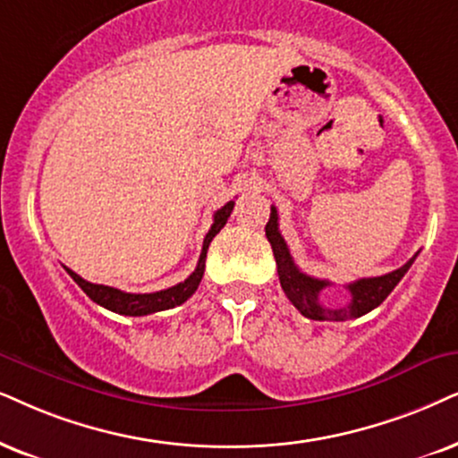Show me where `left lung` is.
<instances>
[{
	"mask_svg": "<svg viewBox=\"0 0 458 458\" xmlns=\"http://www.w3.org/2000/svg\"><path fill=\"white\" fill-rule=\"evenodd\" d=\"M266 239L270 241L272 253L276 259V272H279V281L283 292L289 298L296 309L302 312L304 317L315 321H346V319H357V317L366 315V312L374 310L376 306L385 302V298L395 289V285L402 281V276L406 275L410 266L416 259H408L402 268L389 272L383 276H369V279H359L346 285L351 292V302L340 309H329L319 302L321 292L329 285V281L315 279L302 272L293 262L292 253H289L287 242L279 233V213L276 207H270V219L266 224Z\"/></svg>",
	"mask_w": 458,
	"mask_h": 458,
	"instance_id": "1",
	"label": "left lung"
}]
</instances>
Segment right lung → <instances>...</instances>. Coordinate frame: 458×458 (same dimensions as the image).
Here are the masks:
<instances>
[{
    "label": "right lung",
    "instance_id": "obj_1",
    "mask_svg": "<svg viewBox=\"0 0 458 458\" xmlns=\"http://www.w3.org/2000/svg\"><path fill=\"white\" fill-rule=\"evenodd\" d=\"M234 209V200L225 202L222 209L216 211L213 216V225L211 230L205 236V242H202V251L199 258V264L192 275L188 276L186 281L177 283L169 289H162V292H154V293H126L120 292V289L109 287V285H97V283L84 281L82 276L75 275L73 270H67V275L82 287V292L89 296L92 302H97L103 309L118 312V315H129V317H143V315H152V312H160V310H169L175 309V306L183 304L186 300L192 296V293L199 289L202 275H205V259H207V249H209L213 236H216L219 230L224 228L225 222H228L230 213Z\"/></svg>",
    "mask_w": 458,
    "mask_h": 458
}]
</instances>
